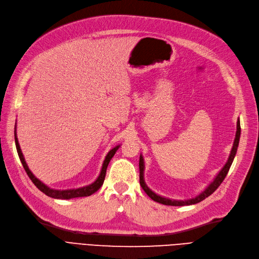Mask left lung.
Segmentation results:
<instances>
[{
  "label": "left lung",
  "mask_w": 259,
  "mask_h": 259,
  "mask_svg": "<svg viewBox=\"0 0 259 259\" xmlns=\"http://www.w3.org/2000/svg\"><path fill=\"white\" fill-rule=\"evenodd\" d=\"M240 135H241V127H240V120L238 119L237 122V132H236V138H235V142H233V146L231 148V153L229 155L228 160L223 166V169L219 172V174L216 175L215 179L213 180V182L211 183L210 185H208L201 194H199L198 196H196L195 198H191V199H187V200H173V199H169V198H165V197H161L159 195L155 194L152 189H149L147 187V185L145 184V181H144V159H143V156L140 155V162H139V168H140V184L142 186V188L144 189L145 193L147 194V196L153 199L154 201L156 202H159L161 204L164 205H174V206H182V205H190V204H196L200 201H202L205 198H207L210 195H212L214 191L219 188V186L222 184L223 181L226 178V175L230 169L231 163L235 159V156L237 154V149L239 146V141H240Z\"/></svg>",
  "instance_id": "8db88e82"
}]
</instances>
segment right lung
I'll use <instances>...</instances> for the list:
<instances>
[{
	"label": "right lung",
	"mask_w": 259,
	"mask_h": 259,
	"mask_svg": "<svg viewBox=\"0 0 259 259\" xmlns=\"http://www.w3.org/2000/svg\"><path fill=\"white\" fill-rule=\"evenodd\" d=\"M15 143H16V148H17V153L18 156L20 158V161L23 165L24 170H26L28 177L31 179V181L33 182V184H34L41 193H44L45 195H47L48 197H52L55 199H72V198H78V197H88L90 195L95 194L97 190L100 189L103 185V182L105 179V174H106V169H107V165L110 163L111 159L113 158V156L115 155V153L117 152V149L119 148L120 145L115 146L114 148H112L110 152L107 153L105 159L103 161L102 164V169L101 172H100L98 179L93 183V184H90L88 186L85 187H80V188H76V189H65V190H58V189H53V188H49L48 186H46L44 183H41L38 179H36L33 173L30 171V169L28 168V164L24 160V157L21 153V149H20V145L18 143V139H17V133H16L15 130Z\"/></svg>",
	"instance_id": "1"
}]
</instances>
